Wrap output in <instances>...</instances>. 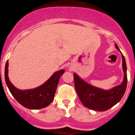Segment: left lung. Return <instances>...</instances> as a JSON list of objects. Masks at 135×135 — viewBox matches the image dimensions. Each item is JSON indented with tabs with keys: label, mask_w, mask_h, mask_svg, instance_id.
Segmentation results:
<instances>
[{
	"label": "left lung",
	"mask_w": 135,
	"mask_h": 135,
	"mask_svg": "<svg viewBox=\"0 0 135 135\" xmlns=\"http://www.w3.org/2000/svg\"><path fill=\"white\" fill-rule=\"evenodd\" d=\"M115 48L119 50L117 44H115ZM121 54L122 57L124 79L120 85L109 90L94 87L80 79L76 73L74 74L76 91L80 100L85 107L91 110L105 111L115 105L122 98L127 86V73L125 58L122 52Z\"/></svg>",
	"instance_id": "left-lung-1"
}]
</instances>
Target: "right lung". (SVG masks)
Listing matches in <instances>:
<instances>
[{
    "label": "right lung",
    "mask_w": 135,
    "mask_h": 135,
    "mask_svg": "<svg viewBox=\"0 0 135 135\" xmlns=\"http://www.w3.org/2000/svg\"><path fill=\"white\" fill-rule=\"evenodd\" d=\"M7 61L4 69V79L11 94L21 105L29 109H40L48 107L54 100L56 87L60 77L65 72L64 70L55 72L50 79L40 87L31 89L20 90L15 87L8 77Z\"/></svg>",
    "instance_id": "obj_1"
}]
</instances>
